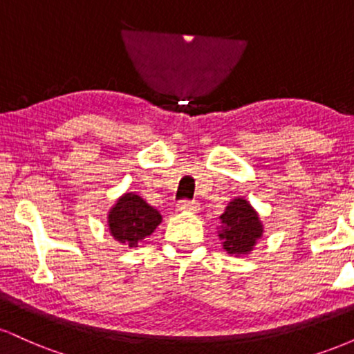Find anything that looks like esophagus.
I'll use <instances>...</instances> for the list:
<instances>
[{
    "instance_id": "34e87169",
    "label": "esophagus",
    "mask_w": 354,
    "mask_h": 354,
    "mask_svg": "<svg viewBox=\"0 0 354 354\" xmlns=\"http://www.w3.org/2000/svg\"><path fill=\"white\" fill-rule=\"evenodd\" d=\"M178 209L188 211V213H194V211L200 209V203H196L194 200H183L178 203Z\"/></svg>"
}]
</instances>
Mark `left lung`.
Returning <instances> with one entry per match:
<instances>
[{"label":"left lung","mask_w":354,"mask_h":354,"mask_svg":"<svg viewBox=\"0 0 354 354\" xmlns=\"http://www.w3.org/2000/svg\"><path fill=\"white\" fill-rule=\"evenodd\" d=\"M223 231L219 238L230 254H245L254 246L256 239L261 236L263 228L258 214L246 200L231 201L221 214Z\"/></svg>","instance_id":"1"}]
</instances>
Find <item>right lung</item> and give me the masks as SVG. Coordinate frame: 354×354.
<instances>
[{"label":"right lung","mask_w":354,"mask_h":354,"mask_svg":"<svg viewBox=\"0 0 354 354\" xmlns=\"http://www.w3.org/2000/svg\"><path fill=\"white\" fill-rule=\"evenodd\" d=\"M160 223L161 214L133 193L121 196L108 216L113 236L129 248H135L141 239L149 236Z\"/></svg>","instance_id":"right-lung-1"}]
</instances>
